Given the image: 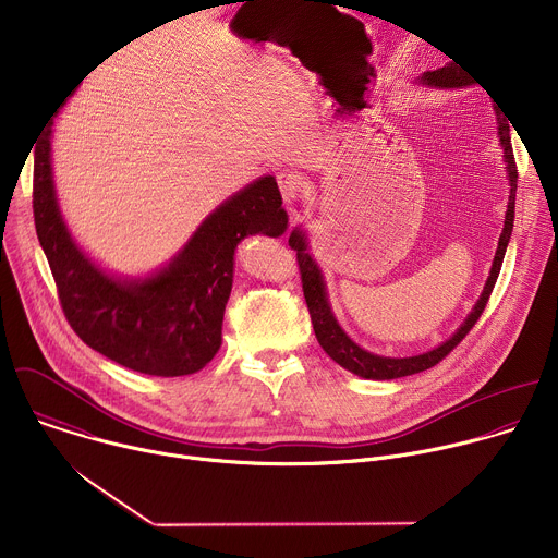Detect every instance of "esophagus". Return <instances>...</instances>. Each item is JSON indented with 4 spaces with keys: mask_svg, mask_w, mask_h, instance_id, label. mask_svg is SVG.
<instances>
[{
    "mask_svg": "<svg viewBox=\"0 0 558 558\" xmlns=\"http://www.w3.org/2000/svg\"><path fill=\"white\" fill-rule=\"evenodd\" d=\"M276 181H278L280 192H282V198H284L287 203H291L293 198H298V194L302 192V181H300V177H298L295 172L282 170V172L276 174Z\"/></svg>",
    "mask_w": 558,
    "mask_h": 558,
    "instance_id": "obj_1",
    "label": "esophagus"
}]
</instances>
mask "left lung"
<instances>
[{"instance_id":"1","label":"left lung","mask_w":558,"mask_h":558,"mask_svg":"<svg viewBox=\"0 0 558 558\" xmlns=\"http://www.w3.org/2000/svg\"><path fill=\"white\" fill-rule=\"evenodd\" d=\"M422 82L428 86H437V88H461L472 84V78L465 74V70L461 65H457V61L446 63L439 70L433 72H424ZM497 123H499V141L504 145V156L508 163V181H510V198H508V211H506V222H504V231L499 235V247L495 254V263L488 276V282L484 287L482 298L476 300L474 308L470 311L468 320L457 329V333L446 340L441 347L424 353V355H415V357H381V355H373L364 349H360L338 325V320L331 313L329 300H327V289H325V280L320 269H317L315 260L308 256L306 252V241L304 233L300 229H293V233L289 235V247L295 252V260L300 267V280H302V291H304V300L311 313V323H313V331L317 342L327 351V355L331 360H336L342 368L366 377V379H395V377H407V375H415L422 373L426 368H433L435 364H439L468 333L470 329L480 320L490 293L495 289V282L499 278L501 265H504V256H506V247L512 235V227H514V196H517V163H514V151H512V143H510V123L506 117H501L497 112Z\"/></svg>"}]
</instances>
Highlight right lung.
Returning a JSON list of instances; mask_svg holds the SVG:
<instances>
[{
  "label": "right lung",
  "instance_id": "1",
  "mask_svg": "<svg viewBox=\"0 0 558 558\" xmlns=\"http://www.w3.org/2000/svg\"><path fill=\"white\" fill-rule=\"evenodd\" d=\"M50 132L52 121L35 145L33 214L68 325L125 368L156 377L201 371L220 349L235 245L252 233L287 229L276 179L263 177L225 201L163 271L117 280L95 267L65 229L52 185Z\"/></svg>",
  "mask_w": 558,
  "mask_h": 558
}]
</instances>
